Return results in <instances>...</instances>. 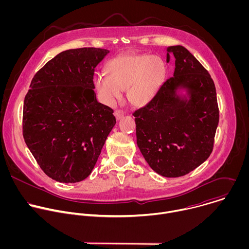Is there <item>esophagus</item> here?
<instances>
[{"label":"esophagus","mask_w":249,"mask_h":249,"mask_svg":"<svg viewBox=\"0 0 249 249\" xmlns=\"http://www.w3.org/2000/svg\"><path fill=\"white\" fill-rule=\"evenodd\" d=\"M114 115H115V117H116V119H117V120H120L122 117H124L125 112H124L123 110L118 109V110H116V111L114 112Z\"/></svg>","instance_id":"34e87169"}]
</instances>
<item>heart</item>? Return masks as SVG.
<instances>
[{
  "label": "heart",
  "instance_id": "obj_1",
  "mask_svg": "<svg viewBox=\"0 0 249 249\" xmlns=\"http://www.w3.org/2000/svg\"><path fill=\"white\" fill-rule=\"evenodd\" d=\"M166 64L156 55L127 54L112 59L106 66V75L95 78V88L107 105H114L126 89L128 101L145 106L153 100L166 77Z\"/></svg>",
  "mask_w": 249,
  "mask_h": 249
}]
</instances>
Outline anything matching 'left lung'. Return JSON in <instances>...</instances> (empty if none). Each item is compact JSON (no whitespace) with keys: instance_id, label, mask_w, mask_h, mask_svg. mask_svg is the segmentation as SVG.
Wrapping results in <instances>:
<instances>
[{"instance_id":"8db88e82","label":"left lung","mask_w":249,"mask_h":249,"mask_svg":"<svg viewBox=\"0 0 249 249\" xmlns=\"http://www.w3.org/2000/svg\"><path fill=\"white\" fill-rule=\"evenodd\" d=\"M175 58L173 77L156 96L133 115L137 145L149 165L165 177L194 170L211 155L219 124L214 81L201 63L183 46L167 48L166 61ZM188 90L189 98L177 94Z\"/></svg>"}]
</instances>
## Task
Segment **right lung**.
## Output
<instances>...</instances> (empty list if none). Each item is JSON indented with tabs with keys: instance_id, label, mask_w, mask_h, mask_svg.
Returning a JSON list of instances; mask_svg holds the SVG:
<instances>
[{
	"instance_id": "add662e5",
	"label": "right lung",
	"mask_w": 249,
	"mask_h": 249,
	"mask_svg": "<svg viewBox=\"0 0 249 249\" xmlns=\"http://www.w3.org/2000/svg\"><path fill=\"white\" fill-rule=\"evenodd\" d=\"M108 53L92 47L59 53L34 75L24 97L25 144L56 181L86 179L116 123L93 90L94 69Z\"/></svg>"
}]
</instances>
